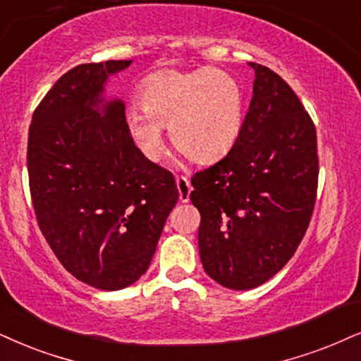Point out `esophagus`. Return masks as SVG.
Returning <instances> with one entry per match:
<instances>
[{"label":"esophagus","mask_w":361,"mask_h":361,"mask_svg":"<svg viewBox=\"0 0 361 361\" xmlns=\"http://www.w3.org/2000/svg\"><path fill=\"white\" fill-rule=\"evenodd\" d=\"M176 188H178V198H180L181 203H186L190 200L191 193V183L190 180L183 175L176 176Z\"/></svg>","instance_id":"esophagus-1"}]
</instances>
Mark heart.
I'll use <instances>...</instances> for the list:
<instances>
[{"label": "heart", "mask_w": 361, "mask_h": 361, "mask_svg": "<svg viewBox=\"0 0 361 361\" xmlns=\"http://www.w3.org/2000/svg\"><path fill=\"white\" fill-rule=\"evenodd\" d=\"M140 106L128 113L126 128L149 159L165 152L163 126L181 153L212 163L233 148L245 125L243 88L214 68L152 73L141 83Z\"/></svg>", "instance_id": "heart-1"}]
</instances>
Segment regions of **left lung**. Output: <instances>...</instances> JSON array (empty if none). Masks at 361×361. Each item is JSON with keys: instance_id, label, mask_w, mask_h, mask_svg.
Returning a JSON list of instances; mask_svg holds the SVG:
<instances>
[{"instance_id": "left-lung-1", "label": "left lung", "mask_w": 361, "mask_h": 361, "mask_svg": "<svg viewBox=\"0 0 361 361\" xmlns=\"http://www.w3.org/2000/svg\"><path fill=\"white\" fill-rule=\"evenodd\" d=\"M255 70L253 98L233 148L191 178L204 271L230 290L263 285L290 262L312 220L317 130L290 85Z\"/></svg>"}]
</instances>
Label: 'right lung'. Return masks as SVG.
Segmentation results:
<instances>
[{"label":"right lung","instance_id":"right-lung-1","mask_svg":"<svg viewBox=\"0 0 361 361\" xmlns=\"http://www.w3.org/2000/svg\"><path fill=\"white\" fill-rule=\"evenodd\" d=\"M131 59L85 63L59 78L33 113L28 176L36 221L59 263L86 285L121 290L148 270L175 178L128 133L121 99L102 97Z\"/></svg>","mask_w":361,"mask_h":361}]
</instances>
